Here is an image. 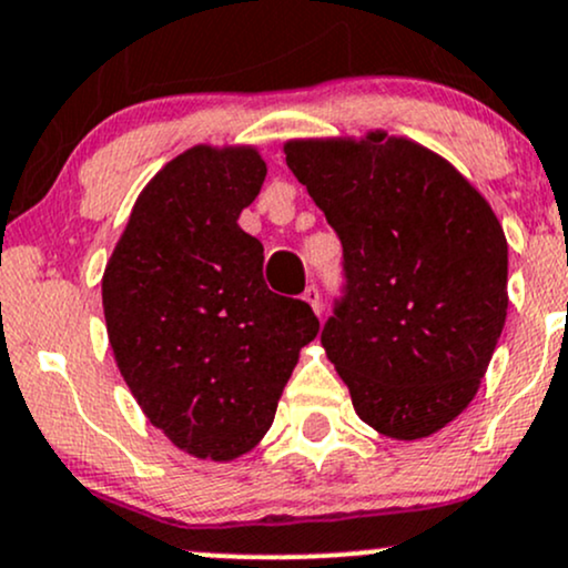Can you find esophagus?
<instances>
[{
	"label": "esophagus",
	"instance_id": "obj_1",
	"mask_svg": "<svg viewBox=\"0 0 568 568\" xmlns=\"http://www.w3.org/2000/svg\"><path fill=\"white\" fill-rule=\"evenodd\" d=\"M303 300L322 316V292H318V286H308V290L303 292Z\"/></svg>",
	"mask_w": 568,
	"mask_h": 568
}]
</instances>
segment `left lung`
Here are the masks:
<instances>
[{
	"label": "left lung",
	"instance_id": "1",
	"mask_svg": "<svg viewBox=\"0 0 568 568\" xmlns=\"http://www.w3.org/2000/svg\"><path fill=\"white\" fill-rule=\"evenodd\" d=\"M286 166L343 244L322 345L353 409L415 442L476 396L508 316V242L486 199L406 138L292 140Z\"/></svg>",
	"mask_w": 568,
	"mask_h": 568
}]
</instances>
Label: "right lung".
I'll use <instances>...</instances> for the list:
<instances>
[{
  "label": "right lung",
  "mask_w": 568,
  "mask_h": 568,
  "mask_svg": "<svg viewBox=\"0 0 568 568\" xmlns=\"http://www.w3.org/2000/svg\"><path fill=\"white\" fill-rule=\"evenodd\" d=\"M263 180L255 149L180 153L138 196L103 273L111 348L140 409L178 449L217 463L268 433L318 335L305 300L268 290L263 244L236 223Z\"/></svg>",
  "instance_id": "obj_1"
}]
</instances>
